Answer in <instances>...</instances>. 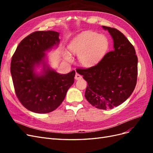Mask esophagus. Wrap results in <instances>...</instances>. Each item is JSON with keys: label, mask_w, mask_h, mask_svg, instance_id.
I'll list each match as a JSON object with an SVG mask.
<instances>
[{"label": "esophagus", "mask_w": 153, "mask_h": 153, "mask_svg": "<svg viewBox=\"0 0 153 153\" xmlns=\"http://www.w3.org/2000/svg\"><path fill=\"white\" fill-rule=\"evenodd\" d=\"M75 79L77 80H80V79H81V78H82V76L80 75H79V74L78 73H76V75H75Z\"/></svg>", "instance_id": "esophagus-1"}]
</instances>
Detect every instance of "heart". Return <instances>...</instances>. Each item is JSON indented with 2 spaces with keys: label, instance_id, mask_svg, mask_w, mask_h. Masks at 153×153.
<instances>
[{
  "label": "heart",
  "instance_id": "obj_1",
  "mask_svg": "<svg viewBox=\"0 0 153 153\" xmlns=\"http://www.w3.org/2000/svg\"><path fill=\"white\" fill-rule=\"evenodd\" d=\"M108 47V41L103 34L95 32L85 31L78 34L71 41L68 48L71 53L78 55V62L82 66L91 68L96 65L103 58ZM65 58L71 61L69 54Z\"/></svg>",
  "mask_w": 153,
  "mask_h": 153
}]
</instances>
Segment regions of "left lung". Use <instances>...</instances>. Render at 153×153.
Masks as SVG:
<instances>
[{
  "label": "left lung",
  "mask_w": 153,
  "mask_h": 153,
  "mask_svg": "<svg viewBox=\"0 0 153 153\" xmlns=\"http://www.w3.org/2000/svg\"><path fill=\"white\" fill-rule=\"evenodd\" d=\"M114 40V48L96 65L80 69L88 84L85 97L96 108L112 109L124 103L135 89L138 59L135 48L119 30L103 26Z\"/></svg>",
  "instance_id": "left-lung-1"
}]
</instances>
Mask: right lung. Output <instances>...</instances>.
Masks as SVG:
<instances>
[{
  "mask_svg": "<svg viewBox=\"0 0 153 153\" xmlns=\"http://www.w3.org/2000/svg\"><path fill=\"white\" fill-rule=\"evenodd\" d=\"M57 32L36 31L18 45L11 62V73L15 93L22 105L32 112H52L62 103L74 83L75 71L59 74L47 66L46 51L58 45ZM42 63L44 71L38 75L35 66Z\"/></svg>",
  "mask_w": 153,
  "mask_h": 153,
  "instance_id": "1",
  "label": "right lung"
}]
</instances>
